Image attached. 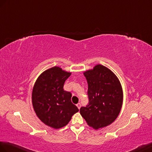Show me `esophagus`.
<instances>
[{
  "label": "esophagus",
  "mask_w": 152,
  "mask_h": 152,
  "mask_svg": "<svg viewBox=\"0 0 152 152\" xmlns=\"http://www.w3.org/2000/svg\"><path fill=\"white\" fill-rule=\"evenodd\" d=\"M76 105H77V108H78V109H80V107H81V104H80V103H78V104H76Z\"/></svg>",
  "instance_id": "34e87169"
}]
</instances>
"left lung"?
Masks as SVG:
<instances>
[{
  "label": "left lung",
  "mask_w": 152,
  "mask_h": 152,
  "mask_svg": "<svg viewBox=\"0 0 152 152\" xmlns=\"http://www.w3.org/2000/svg\"><path fill=\"white\" fill-rule=\"evenodd\" d=\"M83 75L88 83L89 104L80 108L87 124L98 129L111 124L117 118L123 101L121 84L105 66L97 65Z\"/></svg>",
  "instance_id": "1"
}]
</instances>
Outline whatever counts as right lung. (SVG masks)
Segmentation results:
<instances>
[{"label": "right lung", "mask_w": 152, "mask_h": 152, "mask_svg": "<svg viewBox=\"0 0 152 152\" xmlns=\"http://www.w3.org/2000/svg\"><path fill=\"white\" fill-rule=\"evenodd\" d=\"M70 75L58 66H54L39 76L33 88L35 112L44 124L54 129L66 126L72 116L79 111L72 103V94L63 89Z\"/></svg>", "instance_id": "add662e5"}]
</instances>
